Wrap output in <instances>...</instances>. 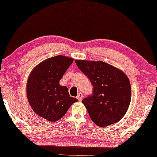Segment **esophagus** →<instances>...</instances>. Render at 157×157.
<instances>
[{
    "instance_id": "esophagus-1",
    "label": "esophagus",
    "mask_w": 157,
    "mask_h": 157,
    "mask_svg": "<svg viewBox=\"0 0 157 157\" xmlns=\"http://www.w3.org/2000/svg\"><path fill=\"white\" fill-rule=\"evenodd\" d=\"M82 98H83V94H82V93H79L78 94V96H77V99H78V101H82Z\"/></svg>"
}]
</instances>
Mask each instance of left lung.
I'll return each instance as SVG.
<instances>
[{
  "label": "left lung",
  "mask_w": 157,
  "mask_h": 157,
  "mask_svg": "<svg viewBox=\"0 0 157 157\" xmlns=\"http://www.w3.org/2000/svg\"><path fill=\"white\" fill-rule=\"evenodd\" d=\"M75 63L93 86L92 94L82 101L93 122L99 127H107L121 121L131 102L127 76L103 61L76 60Z\"/></svg>",
  "instance_id": "obj_1"
}]
</instances>
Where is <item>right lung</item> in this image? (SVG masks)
Instances as JSON below:
<instances>
[{
  "mask_svg": "<svg viewBox=\"0 0 157 157\" xmlns=\"http://www.w3.org/2000/svg\"><path fill=\"white\" fill-rule=\"evenodd\" d=\"M73 62V58L56 56L43 61L34 69L28 79L29 102L36 114L55 122L65 114L77 99L70 97L67 86L59 81Z\"/></svg>",
  "mask_w": 157,
  "mask_h": 157,
  "instance_id": "right-lung-1",
  "label": "right lung"
}]
</instances>
